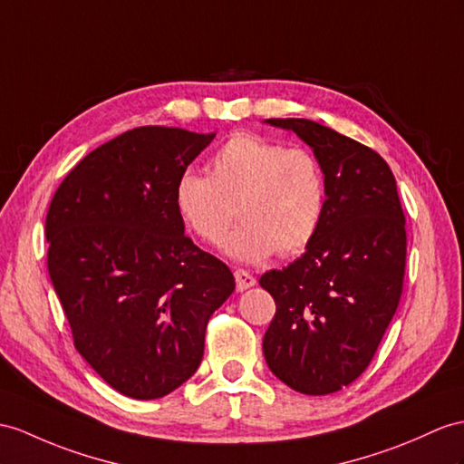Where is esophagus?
<instances>
[{"label": "esophagus", "instance_id": "1", "mask_svg": "<svg viewBox=\"0 0 464 464\" xmlns=\"http://www.w3.org/2000/svg\"><path fill=\"white\" fill-rule=\"evenodd\" d=\"M234 277H236V289L244 291V289H250L256 285V277L250 274V271L246 269H236L234 271Z\"/></svg>", "mask_w": 464, "mask_h": 464}]
</instances>
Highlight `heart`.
Segmentation results:
<instances>
[{"label": "heart", "mask_w": 464, "mask_h": 464, "mask_svg": "<svg viewBox=\"0 0 464 464\" xmlns=\"http://www.w3.org/2000/svg\"><path fill=\"white\" fill-rule=\"evenodd\" d=\"M173 200L179 218L198 240L220 246L236 212L244 220L226 242L230 256L257 262L277 252L307 250L324 220L323 165L304 147H285L238 131L210 157L208 175L185 171Z\"/></svg>", "instance_id": "b5f03b06"}]
</instances>
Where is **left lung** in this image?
Masks as SVG:
<instances>
[{
    "label": "left lung",
    "mask_w": 464,
    "mask_h": 464,
    "mask_svg": "<svg viewBox=\"0 0 464 464\" xmlns=\"http://www.w3.org/2000/svg\"><path fill=\"white\" fill-rule=\"evenodd\" d=\"M267 123L295 131L317 155L326 210L304 254L259 277L276 301L264 356L289 388L326 395L368 368L398 309L408 254L405 217L392 169L374 150L311 120Z\"/></svg>",
    "instance_id": "1"
}]
</instances>
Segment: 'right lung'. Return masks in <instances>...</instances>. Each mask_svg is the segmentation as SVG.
Instances as JSON below:
<instances>
[{
    "label": "right lung",
    "instance_id": "add662e5",
    "mask_svg": "<svg viewBox=\"0 0 464 464\" xmlns=\"http://www.w3.org/2000/svg\"><path fill=\"white\" fill-rule=\"evenodd\" d=\"M217 133L133 128L88 153L44 222L74 348L111 388L157 400L195 374L234 276L185 234L177 179Z\"/></svg>",
    "mask_w": 464,
    "mask_h": 464
}]
</instances>
